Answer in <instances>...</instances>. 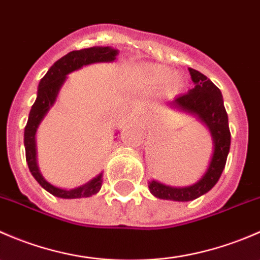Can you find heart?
I'll use <instances>...</instances> for the list:
<instances>
[{"label":"heart","instance_id":"obj_1","mask_svg":"<svg viewBox=\"0 0 260 260\" xmlns=\"http://www.w3.org/2000/svg\"><path fill=\"white\" fill-rule=\"evenodd\" d=\"M143 73H145V77L149 81V84H152L154 86L165 85V84L170 81L169 88L171 91H179L183 88L182 78L179 77V75H174L172 77V70L170 68L165 67V65H146L145 69H143Z\"/></svg>","mask_w":260,"mask_h":260}]
</instances>
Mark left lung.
Listing matches in <instances>:
<instances>
[{
  "instance_id": "left-lung-1",
  "label": "left lung",
  "mask_w": 260,
  "mask_h": 260,
  "mask_svg": "<svg viewBox=\"0 0 260 260\" xmlns=\"http://www.w3.org/2000/svg\"><path fill=\"white\" fill-rule=\"evenodd\" d=\"M188 72L195 86L175 98L170 107L196 114L208 125L214 140V154L206 174L195 185L171 187L157 181L149 182V191L164 200L191 201L210 191L221 176L230 149V129L221 91L200 72L192 68H188Z\"/></svg>"
}]
</instances>
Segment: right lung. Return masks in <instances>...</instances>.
Returning <instances> with one entry per match:
<instances>
[{
	"label": "right lung",
	"instance_id": "right-lung-1",
	"mask_svg": "<svg viewBox=\"0 0 260 260\" xmlns=\"http://www.w3.org/2000/svg\"><path fill=\"white\" fill-rule=\"evenodd\" d=\"M118 51L117 50L108 48H89L74 50L62 56L61 59L57 60L54 65L49 69L45 77L40 80L38 89V98L35 103L31 107L30 114H28L27 123L25 127V135H23V143H25L26 151V162L28 165L31 174L35 177L36 181L49 191L51 195L57 196L61 199H79V198H89L98 192L102 187V175L93 179L90 182L81 187L74 188V190H62L55 186L50 185L44 180L41 174L39 172L38 165H36V149H35V133L40 124L41 119L46 112L49 111L50 107L54 104L56 99L57 93H59L60 86L62 85L64 80L67 79V75L74 70L79 69L83 65L91 64V62L99 61H113L115 60Z\"/></svg>",
	"mask_w": 260,
	"mask_h": 260
}]
</instances>
